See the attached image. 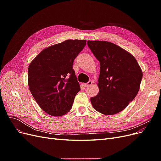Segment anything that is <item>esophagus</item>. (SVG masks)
Segmentation results:
<instances>
[{
  "label": "esophagus",
  "instance_id": "1",
  "mask_svg": "<svg viewBox=\"0 0 161 161\" xmlns=\"http://www.w3.org/2000/svg\"><path fill=\"white\" fill-rule=\"evenodd\" d=\"M92 84V82L91 80H89L88 82H86V83H85V86L86 87V86H91Z\"/></svg>",
  "mask_w": 161,
  "mask_h": 161
}]
</instances>
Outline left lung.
<instances>
[{
  "instance_id": "8db88e82",
  "label": "left lung",
  "mask_w": 161,
  "mask_h": 161,
  "mask_svg": "<svg viewBox=\"0 0 161 161\" xmlns=\"http://www.w3.org/2000/svg\"><path fill=\"white\" fill-rule=\"evenodd\" d=\"M87 44L100 62L99 91L91 98L92 105L102 114H118L138 94L142 71L131 53L113 43L88 41Z\"/></svg>"
}]
</instances>
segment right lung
Listing matches in <instances>:
<instances>
[{"instance_id":"right-lung-1","label":"right lung","mask_w":161,"mask_h":161,"mask_svg":"<svg viewBox=\"0 0 161 161\" xmlns=\"http://www.w3.org/2000/svg\"><path fill=\"white\" fill-rule=\"evenodd\" d=\"M86 41L69 40L48 47L28 68V85L41 109L52 116L69 112L80 90L73 62Z\"/></svg>"}]
</instances>
